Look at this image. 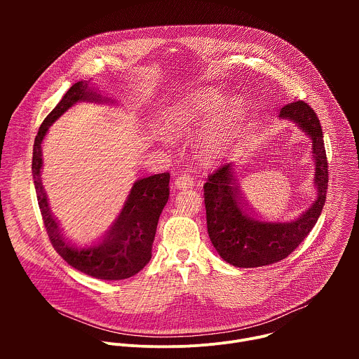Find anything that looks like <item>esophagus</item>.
<instances>
[{"label": "esophagus", "mask_w": 359, "mask_h": 359, "mask_svg": "<svg viewBox=\"0 0 359 359\" xmlns=\"http://www.w3.org/2000/svg\"><path fill=\"white\" fill-rule=\"evenodd\" d=\"M176 187L180 189V190H184V189H189L193 186V177L189 175V173H182L176 182H175Z\"/></svg>", "instance_id": "34e87169"}]
</instances>
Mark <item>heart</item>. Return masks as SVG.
<instances>
[{"instance_id":"heart-1","label":"heart","mask_w":359,"mask_h":359,"mask_svg":"<svg viewBox=\"0 0 359 359\" xmlns=\"http://www.w3.org/2000/svg\"><path fill=\"white\" fill-rule=\"evenodd\" d=\"M220 104V96L212 92L190 93L179 100L166 111L163 129L169 135H183L193 132L206 125L213 112ZM238 107L236 102L231 108L215 121L206 137L203 140V151L208 159H216L226 146L234 139L238 130L237 119Z\"/></svg>"}]
</instances>
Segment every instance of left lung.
<instances>
[{"label": "left lung", "instance_id": "8db88e82", "mask_svg": "<svg viewBox=\"0 0 359 359\" xmlns=\"http://www.w3.org/2000/svg\"><path fill=\"white\" fill-rule=\"evenodd\" d=\"M278 116L292 121L311 137L318 196L313 206L295 220L262 222L245 208L233 165L227 163L213 172L203 186L208 231L220 257L236 267L252 269L284 260L313 230L325 204L328 162L318 116L304 100L284 105Z\"/></svg>", "mask_w": 359, "mask_h": 359}]
</instances>
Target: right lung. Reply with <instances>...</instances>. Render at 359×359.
<instances>
[{"label":"right lung","mask_w":359,"mask_h":359,"mask_svg":"<svg viewBox=\"0 0 359 359\" xmlns=\"http://www.w3.org/2000/svg\"><path fill=\"white\" fill-rule=\"evenodd\" d=\"M108 102L88 82L74 83L39 126L32 151V177L42 220L57 252L74 269L99 280H125L137 274L151 259V244L155 240L158 222L169 198L170 175L159 173L135 182L125 206L107 234L90 245L69 243L60 230L57 219L48 206L46 193L41 182L42 140L64 112L76 102Z\"/></svg>","instance_id":"1"}]
</instances>
